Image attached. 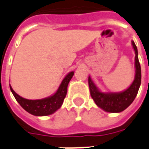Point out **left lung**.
Here are the masks:
<instances>
[{
  "label": "left lung",
  "mask_w": 149,
  "mask_h": 149,
  "mask_svg": "<svg viewBox=\"0 0 149 149\" xmlns=\"http://www.w3.org/2000/svg\"><path fill=\"white\" fill-rule=\"evenodd\" d=\"M132 45L135 51L136 74L134 82L126 90L118 93H104L97 89L94 83L91 80V78L89 77V86L92 98L98 107L108 112H121L125 110L134 101L137 94V92L139 90L141 81V70L138 60L137 46L134 41H132Z\"/></svg>",
  "instance_id": "left-lung-1"
}]
</instances>
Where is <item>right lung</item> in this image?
Here are the masks:
<instances>
[{
	"label": "right lung",
	"mask_w": 149,
	"mask_h": 149,
	"mask_svg": "<svg viewBox=\"0 0 149 149\" xmlns=\"http://www.w3.org/2000/svg\"><path fill=\"white\" fill-rule=\"evenodd\" d=\"M73 75L74 71L70 72L63 79L62 83L60 84L59 89L54 95L41 100H27L19 96L11 86L10 89L12 94L14 95L15 100H17V102L27 112L37 116H49L54 113L61 107L67 95L68 83Z\"/></svg>",
	"instance_id": "obj_1"
}]
</instances>
